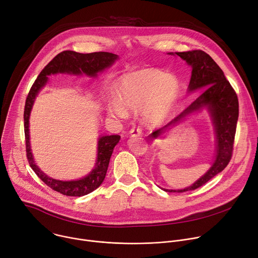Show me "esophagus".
<instances>
[{"instance_id": "obj_1", "label": "esophagus", "mask_w": 258, "mask_h": 258, "mask_svg": "<svg viewBox=\"0 0 258 258\" xmlns=\"http://www.w3.org/2000/svg\"><path fill=\"white\" fill-rule=\"evenodd\" d=\"M130 135L132 137H139V136H142V130L140 127H134L130 131Z\"/></svg>"}]
</instances>
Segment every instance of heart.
I'll list each match as a JSON object with an SVG mask.
<instances>
[{
    "label": "heart",
    "mask_w": 258,
    "mask_h": 258,
    "mask_svg": "<svg viewBox=\"0 0 258 258\" xmlns=\"http://www.w3.org/2000/svg\"><path fill=\"white\" fill-rule=\"evenodd\" d=\"M180 83L173 74L157 69H144L124 74L116 84L115 102L110 112L117 117L127 116V110L142 111L143 119L151 125L165 120L179 98Z\"/></svg>",
    "instance_id": "1"
}]
</instances>
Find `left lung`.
Listing matches in <instances>:
<instances>
[{
	"label": "left lung",
	"instance_id": "8db88e82",
	"mask_svg": "<svg viewBox=\"0 0 258 258\" xmlns=\"http://www.w3.org/2000/svg\"><path fill=\"white\" fill-rule=\"evenodd\" d=\"M178 55L192 69L188 85V93L204 90L201 95L183 112L165 126L153 132V139L159 138L163 133L179 124L187 117L207 110L211 117L215 135V156L212 166L194 184L183 189H166L169 192H184L195 190L210 179L222 172L231 158L233 141L239 117V101L236 91L226 80L219 66L208 53L203 50L186 52H170Z\"/></svg>",
	"mask_w": 258,
	"mask_h": 258
}]
</instances>
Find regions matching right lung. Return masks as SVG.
<instances>
[{"mask_svg":"<svg viewBox=\"0 0 258 258\" xmlns=\"http://www.w3.org/2000/svg\"><path fill=\"white\" fill-rule=\"evenodd\" d=\"M117 59L118 55L110 52H92V53H79L71 50H66L58 53L47 66H46L35 83L33 84L29 96L26 101L25 106V135H26V144H27V156L31 168L37 174V176L53 190L62 194L68 197H82L92 192L103 183L111 155L113 153L114 147L118 144L120 136L111 135V136H102L98 140V153L97 160L93 168L89 174L86 176L77 179V180H57L52 177H49L43 173L37 163L32 153L31 141H30V115L33 109V105L38 96L40 90L47 84L48 76L55 74H71V75H86L88 77L96 78L99 73L105 71L106 69L110 68Z\"/></svg>","mask_w":258,"mask_h":258,"instance_id":"1","label":"right lung"}]
</instances>
